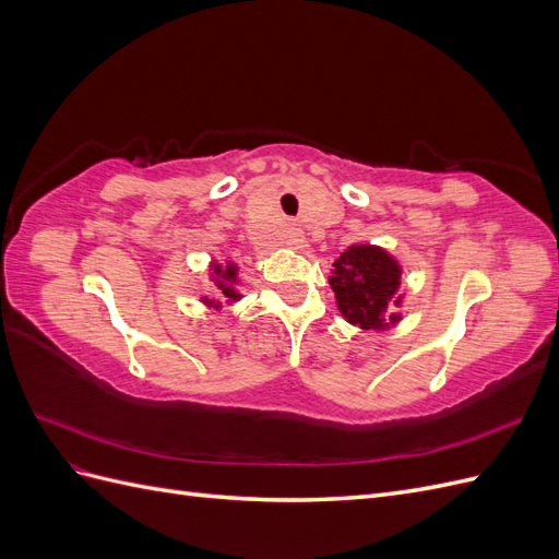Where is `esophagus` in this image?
<instances>
[{
    "mask_svg": "<svg viewBox=\"0 0 559 559\" xmlns=\"http://www.w3.org/2000/svg\"><path fill=\"white\" fill-rule=\"evenodd\" d=\"M284 245L289 249H302V245H306V238H302V233L298 228H289L284 233Z\"/></svg>",
    "mask_w": 559,
    "mask_h": 559,
    "instance_id": "1",
    "label": "esophagus"
}]
</instances>
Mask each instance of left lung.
<instances>
[{"label": "left lung", "mask_w": 559, "mask_h": 559, "mask_svg": "<svg viewBox=\"0 0 559 559\" xmlns=\"http://www.w3.org/2000/svg\"><path fill=\"white\" fill-rule=\"evenodd\" d=\"M401 263L378 245H352L335 259L329 284L341 314L364 331H384L401 321Z\"/></svg>", "instance_id": "left-lung-1"}]
</instances>
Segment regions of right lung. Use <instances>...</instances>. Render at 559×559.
Returning <instances> with one entry per match:
<instances>
[{"label": "right lung", "instance_id": "1", "mask_svg": "<svg viewBox=\"0 0 559 559\" xmlns=\"http://www.w3.org/2000/svg\"><path fill=\"white\" fill-rule=\"evenodd\" d=\"M238 263H233V261H226V265L224 263H216V261H212L210 263V280L214 282V286L218 289V294H222V298H226L228 302H235V300H240L242 298V294L235 289V286H238ZM202 302H205L207 308H214V310H218L222 308V302L218 300H212V298H207V296H202L200 298Z\"/></svg>", "mask_w": 559, "mask_h": 559}]
</instances>
